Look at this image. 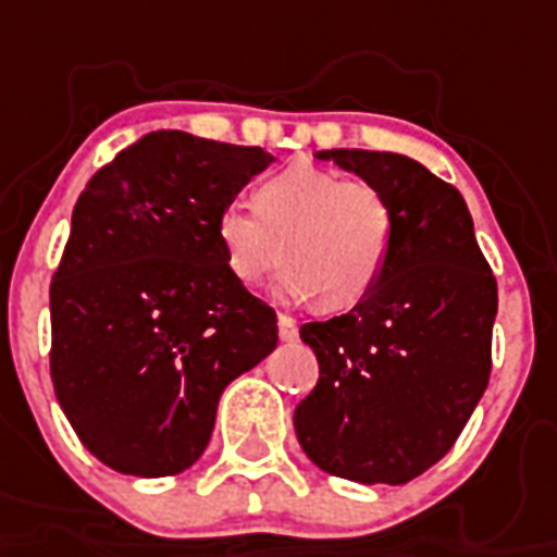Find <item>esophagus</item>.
<instances>
[{"label":"esophagus","mask_w":557,"mask_h":557,"mask_svg":"<svg viewBox=\"0 0 557 557\" xmlns=\"http://www.w3.org/2000/svg\"><path fill=\"white\" fill-rule=\"evenodd\" d=\"M277 332H280V341H295L297 338V321L292 314H277Z\"/></svg>","instance_id":"34e87169"}]
</instances>
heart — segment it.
<instances>
[{
  "label": "heart",
  "instance_id": "b5f03b06",
  "mask_svg": "<svg viewBox=\"0 0 557 557\" xmlns=\"http://www.w3.org/2000/svg\"><path fill=\"white\" fill-rule=\"evenodd\" d=\"M216 239L227 271L245 286L262 283L283 257V295H314L321 309L341 312L384 277L396 248V210L367 178L288 164L253 187V213L239 205L219 210Z\"/></svg>",
  "mask_w": 557,
  "mask_h": 557
}]
</instances>
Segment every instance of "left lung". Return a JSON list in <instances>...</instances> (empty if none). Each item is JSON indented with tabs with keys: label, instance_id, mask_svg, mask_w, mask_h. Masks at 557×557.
<instances>
[{
	"label": "left lung",
	"instance_id": "8db88e82",
	"mask_svg": "<svg viewBox=\"0 0 557 557\" xmlns=\"http://www.w3.org/2000/svg\"><path fill=\"white\" fill-rule=\"evenodd\" d=\"M387 193L396 248L361 304L300 326L321 379L297 405L300 448L326 474L401 485L440 462L492 375L497 280L459 190L396 152H321Z\"/></svg>",
	"mask_w": 557,
	"mask_h": 557
}]
</instances>
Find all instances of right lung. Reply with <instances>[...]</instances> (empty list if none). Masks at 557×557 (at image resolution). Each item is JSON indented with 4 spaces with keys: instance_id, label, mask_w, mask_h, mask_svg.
I'll list each match as a JSON object with an SVG mask.
<instances>
[{
    "instance_id": "obj_1",
    "label": "right lung",
    "mask_w": 557,
    "mask_h": 557,
    "mask_svg": "<svg viewBox=\"0 0 557 557\" xmlns=\"http://www.w3.org/2000/svg\"><path fill=\"white\" fill-rule=\"evenodd\" d=\"M271 161L161 129L100 168L51 280V381L83 448L133 476L182 474L222 389L277 347V314L227 271L219 210Z\"/></svg>"
}]
</instances>
